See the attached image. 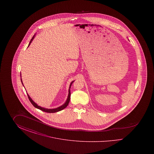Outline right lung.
Instances as JSON below:
<instances>
[{"label":"right lung","instance_id":"right-lung-1","mask_svg":"<svg viewBox=\"0 0 154 154\" xmlns=\"http://www.w3.org/2000/svg\"><path fill=\"white\" fill-rule=\"evenodd\" d=\"M36 36V34H35V35L33 36V37L32 38V39L30 40V41L29 44L28 45V47L29 46L30 44V43H32V42L33 41V38H35V37ZM21 82H22V85H23V83H22V79H21ZM74 81H73L71 83H70V86H69V94H68V96H67V100H66V102L65 103L63 104H62V106H59L58 107H57V108H55V109H46V108H44V107H41V106H38L37 103L35 102L32 99V98L30 97V96L27 94V95H28V98H29V99L30 102H31V103L33 104V106L35 107H36L37 109H39V110H42V111H44V112H49V113H54V112H58L59 111H61V110H63L64 109H65L66 107L67 106V105L69 104V103L70 102V87H71V86H72V84H73V82Z\"/></svg>","mask_w":154,"mask_h":154}]
</instances>
